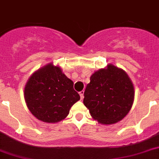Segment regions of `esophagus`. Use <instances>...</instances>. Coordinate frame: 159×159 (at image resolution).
Wrapping results in <instances>:
<instances>
[{
    "instance_id": "34e87169",
    "label": "esophagus",
    "mask_w": 159,
    "mask_h": 159,
    "mask_svg": "<svg viewBox=\"0 0 159 159\" xmlns=\"http://www.w3.org/2000/svg\"><path fill=\"white\" fill-rule=\"evenodd\" d=\"M79 94H80V96H81V100H82L83 98H84V91H81V92H79Z\"/></svg>"
}]
</instances>
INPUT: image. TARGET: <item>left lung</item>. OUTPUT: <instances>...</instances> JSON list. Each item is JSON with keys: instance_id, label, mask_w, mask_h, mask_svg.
<instances>
[{"instance_id": "1", "label": "left lung", "mask_w": 159, "mask_h": 159, "mask_svg": "<svg viewBox=\"0 0 159 159\" xmlns=\"http://www.w3.org/2000/svg\"><path fill=\"white\" fill-rule=\"evenodd\" d=\"M133 99L134 88L126 73L108 65L91 76L83 103L94 119L110 125L121 121L129 113Z\"/></svg>"}]
</instances>
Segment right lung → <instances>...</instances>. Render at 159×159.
Listing matches in <instances>:
<instances>
[{
  "label": "right lung",
  "mask_w": 159,
  "mask_h": 159,
  "mask_svg": "<svg viewBox=\"0 0 159 159\" xmlns=\"http://www.w3.org/2000/svg\"><path fill=\"white\" fill-rule=\"evenodd\" d=\"M26 105L34 116L48 123L61 121L80 96L74 83L59 66L48 64L29 78L24 89Z\"/></svg>",
  "instance_id": "obj_1"
}]
</instances>
